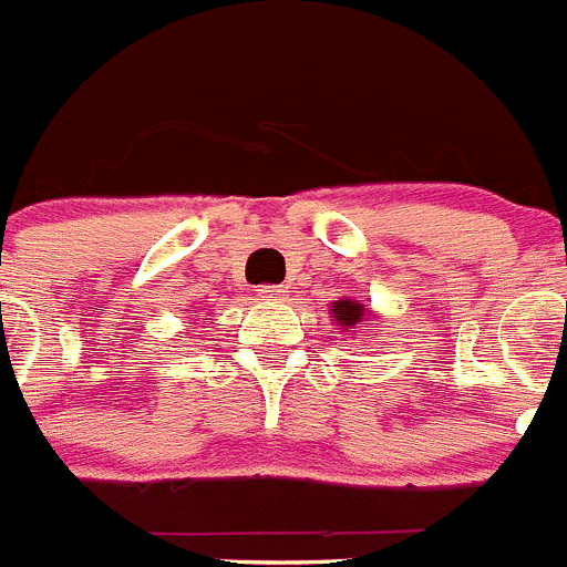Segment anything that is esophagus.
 Returning <instances> with one entry per match:
<instances>
[{
	"mask_svg": "<svg viewBox=\"0 0 567 567\" xmlns=\"http://www.w3.org/2000/svg\"><path fill=\"white\" fill-rule=\"evenodd\" d=\"M260 300H278L280 298V287H272V284H264V287L255 289Z\"/></svg>",
	"mask_w": 567,
	"mask_h": 567,
	"instance_id": "esophagus-1",
	"label": "esophagus"
}]
</instances>
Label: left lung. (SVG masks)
<instances>
[{
  "label": "left lung",
  "mask_w": 567,
  "mask_h": 567,
  "mask_svg": "<svg viewBox=\"0 0 567 567\" xmlns=\"http://www.w3.org/2000/svg\"><path fill=\"white\" fill-rule=\"evenodd\" d=\"M334 320H338L340 327H354L363 320V307L354 303V300H338L334 303Z\"/></svg>",
  "instance_id": "1"
}]
</instances>
